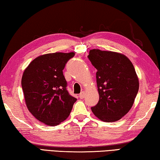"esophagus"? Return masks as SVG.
Returning a JSON list of instances; mask_svg holds the SVG:
<instances>
[{
	"instance_id": "34e87169",
	"label": "esophagus",
	"mask_w": 160,
	"mask_h": 160,
	"mask_svg": "<svg viewBox=\"0 0 160 160\" xmlns=\"http://www.w3.org/2000/svg\"><path fill=\"white\" fill-rule=\"evenodd\" d=\"M85 92L84 91L81 92V93L79 94V97L80 99H83L84 97H85Z\"/></svg>"
}]
</instances>
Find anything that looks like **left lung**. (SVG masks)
I'll use <instances>...</instances> for the list:
<instances>
[{
  "mask_svg": "<svg viewBox=\"0 0 160 160\" xmlns=\"http://www.w3.org/2000/svg\"><path fill=\"white\" fill-rule=\"evenodd\" d=\"M88 58L97 70L99 95L92 112L104 122L120 120L131 109L138 92V77L133 65L123 53L98 48L90 50Z\"/></svg>",
  "mask_w": 160,
  "mask_h": 160,
  "instance_id": "8db88e82",
  "label": "left lung"
}]
</instances>
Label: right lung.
I'll return each mask as SVG.
<instances>
[{"label":"right lung","mask_w":160,"mask_h":160,"mask_svg":"<svg viewBox=\"0 0 160 160\" xmlns=\"http://www.w3.org/2000/svg\"><path fill=\"white\" fill-rule=\"evenodd\" d=\"M74 52H56L34 58L24 70L22 88L25 104L38 121L57 126L68 117L77 99L66 90L63 70Z\"/></svg>","instance_id":"obj_1"}]
</instances>
